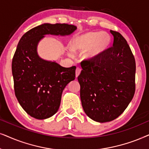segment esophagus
<instances>
[{"mask_svg": "<svg viewBox=\"0 0 149 149\" xmlns=\"http://www.w3.org/2000/svg\"><path fill=\"white\" fill-rule=\"evenodd\" d=\"M80 72H81V69L79 68V67H77V69H76V78L79 76V75H80Z\"/></svg>", "mask_w": 149, "mask_h": 149, "instance_id": "34e87169", "label": "esophagus"}]
</instances>
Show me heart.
Instances as JSON below:
<instances>
[{"instance_id": "b5f03b06", "label": "heart", "mask_w": 149, "mask_h": 149, "mask_svg": "<svg viewBox=\"0 0 149 149\" xmlns=\"http://www.w3.org/2000/svg\"><path fill=\"white\" fill-rule=\"evenodd\" d=\"M111 42L110 35L105 32H88L78 35L71 41L74 50L84 51L83 57L86 60H93L102 54ZM73 50L69 49V54L73 56Z\"/></svg>"}]
</instances>
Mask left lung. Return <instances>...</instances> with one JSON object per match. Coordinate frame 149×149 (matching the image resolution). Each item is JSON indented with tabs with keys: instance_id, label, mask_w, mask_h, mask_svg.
<instances>
[{
	"instance_id": "1",
	"label": "left lung",
	"mask_w": 149,
	"mask_h": 149,
	"mask_svg": "<svg viewBox=\"0 0 149 149\" xmlns=\"http://www.w3.org/2000/svg\"><path fill=\"white\" fill-rule=\"evenodd\" d=\"M110 33L113 46L97 58L82 61V70L78 77L84 112L100 123L118 117L136 90V61L130 45L118 32L111 30Z\"/></svg>"
}]
</instances>
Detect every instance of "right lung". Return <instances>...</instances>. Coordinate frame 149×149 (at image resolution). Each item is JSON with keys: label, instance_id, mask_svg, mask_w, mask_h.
I'll return each mask as SVG.
<instances>
[{"label": "right lung", "instance_id": "obj_1", "mask_svg": "<svg viewBox=\"0 0 149 149\" xmlns=\"http://www.w3.org/2000/svg\"><path fill=\"white\" fill-rule=\"evenodd\" d=\"M76 29L67 24H43L21 37L11 66L14 91L19 104L32 117L45 119L56 114L63 90L76 78V66L66 68L41 58L38 43L45 35L65 36Z\"/></svg>", "mask_w": 149, "mask_h": 149}]
</instances>
